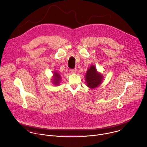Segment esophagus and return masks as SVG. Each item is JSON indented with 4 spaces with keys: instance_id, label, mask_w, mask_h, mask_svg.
<instances>
[{
    "instance_id": "34e87169",
    "label": "esophagus",
    "mask_w": 147,
    "mask_h": 147,
    "mask_svg": "<svg viewBox=\"0 0 147 147\" xmlns=\"http://www.w3.org/2000/svg\"><path fill=\"white\" fill-rule=\"evenodd\" d=\"M76 72V69H71V73H75Z\"/></svg>"
}]
</instances>
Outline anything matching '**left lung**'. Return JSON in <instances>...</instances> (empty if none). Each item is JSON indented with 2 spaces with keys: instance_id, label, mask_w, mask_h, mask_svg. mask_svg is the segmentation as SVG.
<instances>
[{
  "instance_id": "8db88e82",
  "label": "left lung",
  "mask_w": 147,
  "mask_h": 147,
  "mask_svg": "<svg viewBox=\"0 0 147 147\" xmlns=\"http://www.w3.org/2000/svg\"><path fill=\"white\" fill-rule=\"evenodd\" d=\"M102 75L97 71L94 65H91L87 70L85 75V80L87 86L93 89L100 85L102 80Z\"/></svg>"
}]
</instances>
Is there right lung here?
<instances>
[{
    "label": "right lung",
    "mask_w": 147,
    "mask_h": 147,
    "mask_svg": "<svg viewBox=\"0 0 147 147\" xmlns=\"http://www.w3.org/2000/svg\"><path fill=\"white\" fill-rule=\"evenodd\" d=\"M53 76H54V79H53L54 84H55V85H59L60 80H61L60 75L58 72H54Z\"/></svg>",
    "instance_id": "1"
}]
</instances>
